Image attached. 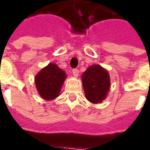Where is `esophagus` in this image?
Listing matches in <instances>:
<instances>
[{
    "mask_svg": "<svg viewBox=\"0 0 150 150\" xmlns=\"http://www.w3.org/2000/svg\"><path fill=\"white\" fill-rule=\"evenodd\" d=\"M72 73L73 75H74L75 77H78V75H79V70L76 69H74L72 70Z\"/></svg>",
    "mask_w": 150,
    "mask_h": 150,
    "instance_id": "obj_1",
    "label": "esophagus"
}]
</instances>
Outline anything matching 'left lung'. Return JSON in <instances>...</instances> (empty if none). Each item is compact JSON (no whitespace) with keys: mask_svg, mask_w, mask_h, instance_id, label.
<instances>
[{"mask_svg":"<svg viewBox=\"0 0 150 150\" xmlns=\"http://www.w3.org/2000/svg\"><path fill=\"white\" fill-rule=\"evenodd\" d=\"M86 97L90 103H100L106 98L110 88L108 71L98 64L91 65L81 75Z\"/></svg>","mask_w":150,"mask_h":150,"instance_id":"1","label":"left lung"}]
</instances>
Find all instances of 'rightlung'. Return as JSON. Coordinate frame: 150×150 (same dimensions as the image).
Instances as JSON below:
<instances>
[{
  "mask_svg": "<svg viewBox=\"0 0 150 150\" xmlns=\"http://www.w3.org/2000/svg\"><path fill=\"white\" fill-rule=\"evenodd\" d=\"M66 74L54 63H49L35 76L36 88L41 98L52 100L59 96Z\"/></svg>",
  "mask_w": 150,
  "mask_h": 150,
  "instance_id": "obj_1",
  "label": "right lung"
}]
</instances>
